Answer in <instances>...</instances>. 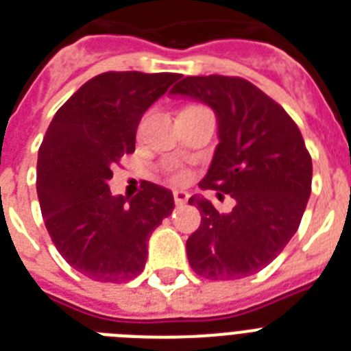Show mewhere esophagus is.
I'll return each instance as SVG.
<instances>
[{"mask_svg": "<svg viewBox=\"0 0 351 351\" xmlns=\"http://www.w3.org/2000/svg\"><path fill=\"white\" fill-rule=\"evenodd\" d=\"M173 198H175L176 206H184L189 200V195L186 191H175L173 193Z\"/></svg>", "mask_w": 351, "mask_h": 351, "instance_id": "obj_1", "label": "esophagus"}]
</instances>
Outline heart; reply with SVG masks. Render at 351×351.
<instances>
[{
  "label": "heart",
  "mask_w": 351,
  "mask_h": 351,
  "mask_svg": "<svg viewBox=\"0 0 351 351\" xmlns=\"http://www.w3.org/2000/svg\"><path fill=\"white\" fill-rule=\"evenodd\" d=\"M171 178H173L175 182H184V180H186V173H184L182 169H176V171H173Z\"/></svg>",
  "instance_id": "b5f03b06"
}]
</instances>
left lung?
<instances>
[{
    "mask_svg": "<svg viewBox=\"0 0 351 351\" xmlns=\"http://www.w3.org/2000/svg\"><path fill=\"white\" fill-rule=\"evenodd\" d=\"M171 93L215 111L220 143L198 186L237 200L231 213H219L206 198H189L202 215L186 242L193 271L211 280L255 275L286 247L304 215L313 173L304 138L277 101L239 76H186Z\"/></svg>",
    "mask_w": 351,
    "mask_h": 351,
    "instance_id": "1",
    "label": "left lung"
}]
</instances>
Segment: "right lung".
Masks as SVG:
<instances>
[{
  "instance_id": "1",
  "label": "right lung",
  "mask_w": 351,
  "mask_h": 351,
  "mask_svg": "<svg viewBox=\"0 0 351 351\" xmlns=\"http://www.w3.org/2000/svg\"><path fill=\"white\" fill-rule=\"evenodd\" d=\"M180 78L138 71L98 74L52 118L38 151L36 189L45 228L60 255L98 282H125L142 273L147 240L175 209L171 191L143 182L127 200L107 182L134 151L142 114Z\"/></svg>"
}]
</instances>
